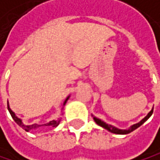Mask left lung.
Here are the masks:
<instances>
[{"mask_svg": "<svg viewBox=\"0 0 160 160\" xmlns=\"http://www.w3.org/2000/svg\"><path fill=\"white\" fill-rule=\"evenodd\" d=\"M153 109H154V108H153ZM153 109L147 113V115H146L143 119H142L139 123H136V124L132 125V126H131L129 128H128V129H120V128H116V127H113V126H112V125H109V124L105 123L104 121H102L101 119H99V118H98V117H96V116H94V115H93V118H94L95 122H96L98 126H100L101 128L107 129L108 131H110V132H112V133H114V134L125 135V134H128V133L132 132L133 130H135V129H137L139 127H141L143 123H145V122L151 117V115H152V113H153Z\"/></svg>", "mask_w": 160, "mask_h": 160, "instance_id": "obj_1", "label": "left lung"}]
</instances>
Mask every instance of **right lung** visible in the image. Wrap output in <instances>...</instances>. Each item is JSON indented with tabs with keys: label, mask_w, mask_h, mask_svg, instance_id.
Returning a JSON list of instances; mask_svg holds the SVG:
<instances>
[{
	"label": "right lung",
	"mask_w": 160,
	"mask_h": 160,
	"mask_svg": "<svg viewBox=\"0 0 160 160\" xmlns=\"http://www.w3.org/2000/svg\"><path fill=\"white\" fill-rule=\"evenodd\" d=\"M69 98H70V96H68V97L65 98V100L63 101V104H62L63 106L66 104V102H67V100L69 99ZM7 108H8V111H9V112H10L12 118L14 119V121H15L19 127H21L25 131H27V132H29V131H31V130H35V129H37V128H40V127H51V128H56V127H58V125H59L60 122H61V119H58V120H51V121H49L48 123H46V124H44V125H39V124L25 125V124L22 122V120H21L20 118H18V117L16 115V113L11 110L8 101H7Z\"/></svg>",
	"instance_id": "1"
}]
</instances>
